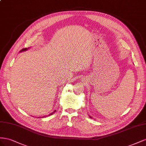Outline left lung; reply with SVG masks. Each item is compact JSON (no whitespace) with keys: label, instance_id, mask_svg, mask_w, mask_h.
I'll return each mask as SVG.
<instances>
[{"label":"left lung","instance_id":"left-lung-1","mask_svg":"<svg viewBox=\"0 0 146 146\" xmlns=\"http://www.w3.org/2000/svg\"><path fill=\"white\" fill-rule=\"evenodd\" d=\"M89 117H90V119H92V117H91V116H90V115H89Z\"/></svg>","mask_w":146,"mask_h":146}]
</instances>
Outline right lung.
I'll return each instance as SVG.
<instances>
[{"instance_id":"add662e5","label":"right lung","mask_w":146,"mask_h":146,"mask_svg":"<svg viewBox=\"0 0 146 146\" xmlns=\"http://www.w3.org/2000/svg\"><path fill=\"white\" fill-rule=\"evenodd\" d=\"M29 49V48H24V49H21V51H20V52H22V51H27V50ZM56 110H54V111L52 112H51V114H49V115H48V116L49 115H52V114H53L54 113V112H56ZM46 117V115H45V116H43V117Z\"/></svg>"}]
</instances>
